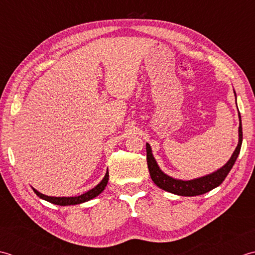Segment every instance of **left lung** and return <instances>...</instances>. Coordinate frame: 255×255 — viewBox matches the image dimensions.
<instances>
[{"label":"left lung","mask_w":255,"mask_h":255,"mask_svg":"<svg viewBox=\"0 0 255 255\" xmlns=\"http://www.w3.org/2000/svg\"><path fill=\"white\" fill-rule=\"evenodd\" d=\"M239 118H240V127H239V144L232 154L231 158L229 159L225 166L216 173L204 176V177L193 179V180H179L174 179L169 177L166 174H164L156 164V160L154 159L152 155V149H150L149 144H146V159H147V166L149 170L150 178L156 184L159 188L163 190L169 191L171 194L179 195V196H198L206 194L208 191L212 190L216 187L221 185V183L229 174L232 166L235 165L236 160L238 158V155L240 153L241 145H242V126H241V117L239 113Z\"/></svg>","instance_id":"obj_1"}]
</instances>
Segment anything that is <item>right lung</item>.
Returning <instances> with one entry per match:
<instances>
[{"label":"right lung","instance_id":"obj_1","mask_svg":"<svg viewBox=\"0 0 255 255\" xmlns=\"http://www.w3.org/2000/svg\"><path fill=\"white\" fill-rule=\"evenodd\" d=\"M108 180H109V171H107V174L105 176V178H103L100 184H98L95 188H92L91 190L87 191V193L82 194L80 196H77V197H49V196H46L38 193L36 189H33L35 191V194L37 195L39 198L44 199V200H47L51 204H55V205H59V206H70V205H78V204H82V202L90 200L92 198H95L98 195H100L103 190H105L106 186L108 184Z\"/></svg>","mask_w":255,"mask_h":255}]
</instances>
